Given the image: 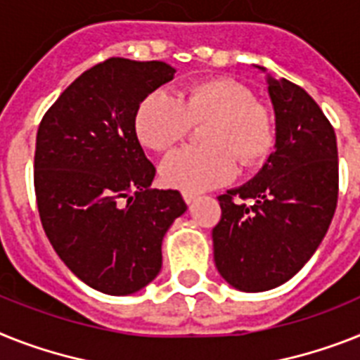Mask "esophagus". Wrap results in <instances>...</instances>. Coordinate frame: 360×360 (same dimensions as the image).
Returning a JSON list of instances; mask_svg holds the SVG:
<instances>
[{"label": "esophagus", "mask_w": 360, "mask_h": 360, "mask_svg": "<svg viewBox=\"0 0 360 360\" xmlns=\"http://www.w3.org/2000/svg\"><path fill=\"white\" fill-rule=\"evenodd\" d=\"M182 195H184V200H186L187 206L197 200V195H195V193H182Z\"/></svg>", "instance_id": "esophagus-1"}]
</instances>
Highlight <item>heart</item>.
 <instances>
[{"mask_svg":"<svg viewBox=\"0 0 360 360\" xmlns=\"http://www.w3.org/2000/svg\"><path fill=\"white\" fill-rule=\"evenodd\" d=\"M200 127V147L174 150L162 162L165 186L184 193H202L236 176L237 162L255 167L274 147V121L246 86L213 77L195 80L180 97L154 90L134 114V132L150 150H169L193 124Z\"/></svg>","mask_w":360,"mask_h":360,"instance_id":"b5f03b06","label":"heart"}]
</instances>
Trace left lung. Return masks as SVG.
Listing matches in <instances>:
<instances>
[{"label":"left lung","mask_w":360,"mask_h":360,"mask_svg":"<svg viewBox=\"0 0 360 360\" xmlns=\"http://www.w3.org/2000/svg\"><path fill=\"white\" fill-rule=\"evenodd\" d=\"M269 94L276 153L252 182L219 195L222 213L213 228L217 270L245 292L274 289L311 259L338 198L333 124L290 80L270 77Z\"/></svg>","instance_id":"obj_1"}]
</instances>
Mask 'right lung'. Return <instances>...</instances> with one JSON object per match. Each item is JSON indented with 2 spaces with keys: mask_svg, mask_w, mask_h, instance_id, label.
<instances>
[{
  "mask_svg": "<svg viewBox=\"0 0 360 360\" xmlns=\"http://www.w3.org/2000/svg\"><path fill=\"white\" fill-rule=\"evenodd\" d=\"M165 62L108 58L71 82L41 117L34 193L47 239L91 289L136 292L162 269V239L187 210L156 174L134 132V114L173 79Z\"/></svg>",
  "mask_w": 360,
  "mask_h": 360,
  "instance_id": "1",
  "label": "right lung"
}]
</instances>
